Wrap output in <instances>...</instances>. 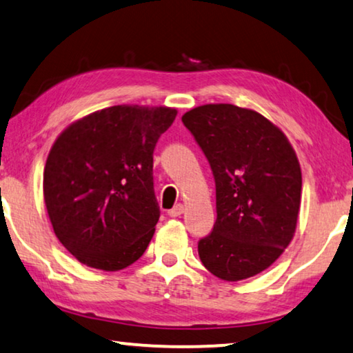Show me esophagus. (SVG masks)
<instances>
[{
	"mask_svg": "<svg viewBox=\"0 0 353 353\" xmlns=\"http://www.w3.org/2000/svg\"><path fill=\"white\" fill-rule=\"evenodd\" d=\"M183 213H184V205L178 203L169 211V216H170V218H178V216H181Z\"/></svg>",
	"mask_w": 353,
	"mask_h": 353,
	"instance_id": "esophagus-1",
	"label": "esophagus"
}]
</instances>
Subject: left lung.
<instances>
[{"label":"left lung","instance_id":"left-lung-1","mask_svg":"<svg viewBox=\"0 0 353 353\" xmlns=\"http://www.w3.org/2000/svg\"><path fill=\"white\" fill-rule=\"evenodd\" d=\"M207 156L216 183L213 232L199 241L203 267L219 279L252 278L295 235L301 169L284 132L259 112L207 104L181 118Z\"/></svg>","mask_w":353,"mask_h":353}]
</instances>
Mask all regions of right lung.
I'll return each instance as SVG.
<instances>
[{
	"label": "right lung",
	"instance_id": "right-lung-1",
	"mask_svg": "<svg viewBox=\"0 0 353 353\" xmlns=\"http://www.w3.org/2000/svg\"><path fill=\"white\" fill-rule=\"evenodd\" d=\"M170 107L113 105L64 129L44 169V202L61 245L86 267L118 271L142 257L159 221L153 151Z\"/></svg>",
	"mask_w": 353,
	"mask_h": 353
}]
</instances>
